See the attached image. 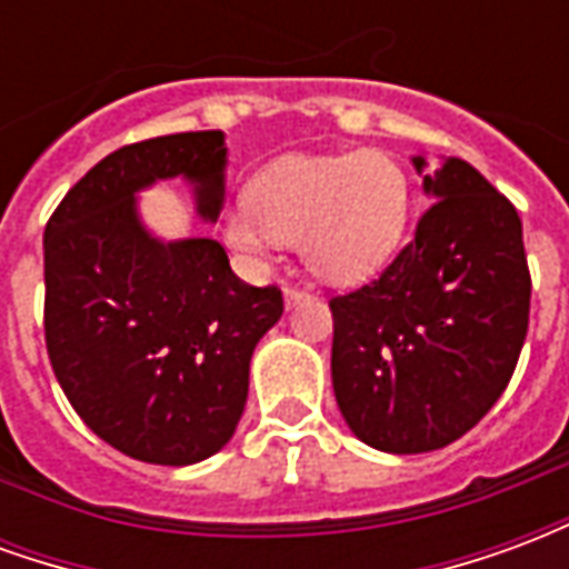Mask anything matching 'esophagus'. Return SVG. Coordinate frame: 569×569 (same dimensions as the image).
Wrapping results in <instances>:
<instances>
[{
	"label": "esophagus",
	"instance_id": "1",
	"mask_svg": "<svg viewBox=\"0 0 569 569\" xmlns=\"http://www.w3.org/2000/svg\"><path fill=\"white\" fill-rule=\"evenodd\" d=\"M283 298H286V308H298V305H305L310 296L305 292V289H298V286H286Z\"/></svg>",
	"mask_w": 569,
	"mask_h": 569
}]
</instances>
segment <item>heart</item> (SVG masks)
Listing matches in <instances>:
<instances>
[{
  "mask_svg": "<svg viewBox=\"0 0 569 569\" xmlns=\"http://www.w3.org/2000/svg\"><path fill=\"white\" fill-rule=\"evenodd\" d=\"M411 186L402 163L378 149L301 154L264 167L247 207L224 212V240L247 256L298 243L326 283H362L390 261L408 222Z\"/></svg>",
  "mask_w": 569,
  "mask_h": 569,
  "instance_id": "1",
  "label": "heart"
}]
</instances>
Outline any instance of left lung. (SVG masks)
I'll return each instance as SVG.
<instances>
[{"label":"left lung","mask_w":569,"mask_h":569,"mask_svg":"<svg viewBox=\"0 0 569 569\" xmlns=\"http://www.w3.org/2000/svg\"><path fill=\"white\" fill-rule=\"evenodd\" d=\"M429 210L393 264L329 301L332 387L347 427L387 453L457 441L500 399L530 317L521 219L460 158H411Z\"/></svg>","instance_id":"8db88e82"}]
</instances>
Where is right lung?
I'll return each instance as SVG.
<instances>
[{"label":"right lung","instance_id":"right-lung-1","mask_svg":"<svg viewBox=\"0 0 569 569\" xmlns=\"http://www.w3.org/2000/svg\"><path fill=\"white\" fill-rule=\"evenodd\" d=\"M222 130L106 154L44 228V345L79 418L133 460L188 466L222 451L249 393V359L283 317L277 286L243 283L219 240H161L142 188L186 179L194 212L224 203Z\"/></svg>","mask_w":569,"mask_h":569}]
</instances>
